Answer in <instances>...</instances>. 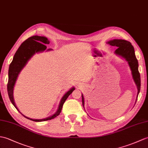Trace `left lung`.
Here are the masks:
<instances>
[{"label":"left lung","mask_w":148,"mask_h":148,"mask_svg":"<svg viewBox=\"0 0 148 148\" xmlns=\"http://www.w3.org/2000/svg\"><path fill=\"white\" fill-rule=\"evenodd\" d=\"M110 45L117 47L115 51V54L121 57L127 62L130 69L131 71V74L134 81L137 90V97L136 99V102L137 99V97L140 92V74L138 70V61H137L135 51L133 46L128 41L122 39H113L112 40H110L106 42ZM82 106L84 109V98L83 95L82 94Z\"/></svg>","instance_id":"1"}]
</instances>
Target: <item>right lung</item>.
Instances as JSON below:
<instances>
[{"mask_svg": "<svg viewBox=\"0 0 148 148\" xmlns=\"http://www.w3.org/2000/svg\"><path fill=\"white\" fill-rule=\"evenodd\" d=\"M50 41L48 40L47 38L45 36L35 35L32 37H29V38H27L21 45V46L19 47L18 50L16 51V53L14 54V56L13 57V60L11 64H10L9 68V80L8 83V92L10 100H11L12 104L15 106V108L17 110H18V111L20 112L21 114L23 115L26 119H29L31 121L35 122H43L49 121V120L53 119L58 115H59L64 102L66 101L69 96L75 90V88L73 87L67 92H66L60 99V103L58 105L57 112L52 115L48 116L47 118L42 119H30L25 116V115H23L16 106L14 101V99L13 93L14 88L16 82L17 81V79H18L19 73H21V71L23 70V69L26 66L27 62L31 59V58H32L34 55H35L38 53L43 52L45 50H46V51L52 50L51 49H47V47L45 45H48Z\"/></svg>", "mask_w": 148, "mask_h": 148, "instance_id": "1", "label": "right lung"}]
</instances>
